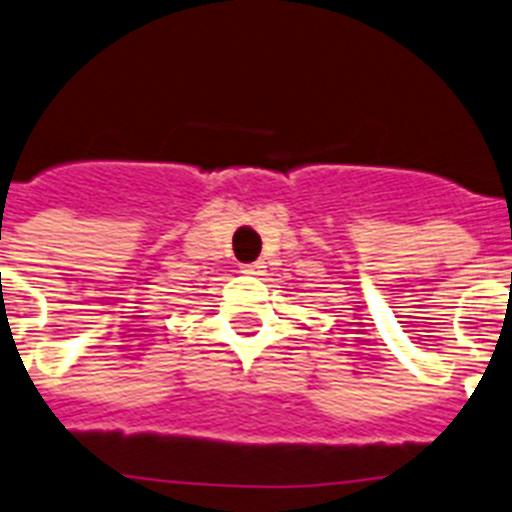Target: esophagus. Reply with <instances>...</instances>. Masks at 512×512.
Listing matches in <instances>:
<instances>
[{
  "instance_id": "esophagus-1",
  "label": "esophagus",
  "mask_w": 512,
  "mask_h": 512,
  "mask_svg": "<svg viewBox=\"0 0 512 512\" xmlns=\"http://www.w3.org/2000/svg\"><path fill=\"white\" fill-rule=\"evenodd\" d=\"M262 268H265L262 262H250V265H242V273L257 275V273H262Z\"/></svg>"
}]
</instances>
